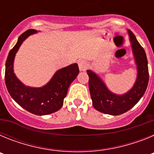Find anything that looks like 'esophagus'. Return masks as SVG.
I'll list each match as a JSON object with an SVG mask.
<instances>
[{
	"label": "esophagus",
	"mask_w": 154,
	"mask_h": 154,
	"mask_svg": "<svg viewBox=\"0 0 154 154\" xmlns=\"http://www.w3.org/2000/svg\"><path fill=\"white\" fill-rule=\"evenodd\" d=\"M79 68L80 71H85L87 68V63L85 61L81 60L79 62Z\"/></svg>",
	"instance_id": "obj_1"
}]
</instances>
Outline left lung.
Segmentation results:
<instances>
[{"mask_svg": "<svg viewBox=\"0 0 154 154\" xmlns=\"http://www.w3.org/2000/svg\"><path fill=\"white\" fill-rule=\"evenodd\" d=\"M128 35L137 66V79L133 87L124 94H116L108 89L103 79L95 72L88 69L89 87L92 106L103 113L117 116L133 108L143 96L149 82V71L146 53L130 30Z\"/></svg>", "mask_w": 154, "mask_h": 154, "instance_id": "1", "label": "left lung"}]
</instances>
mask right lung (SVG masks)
<instances>
[{
  "label": "right lung",
  "mask_w": 154,
  "mask_h": 154,
  "mask_svg": "<svg viewBox=\"0 0 154 154\" xmlns=\"http://www.w3.org/2000/svg\"><path fill=\"white\" fill-rule=\"evenodd\" d=\"M38 31L30 29L20 35L17 43L8 54L5 64V84L12 99L22 108L35 115L53 113L63 106L71 83L79 72L78 64L73 63L56 71L48 82L42 87L25 85L14 72V61L16 53L24 40Z\"/></svg>",
  "instance_id": "obj_1"
}]
</instances>
